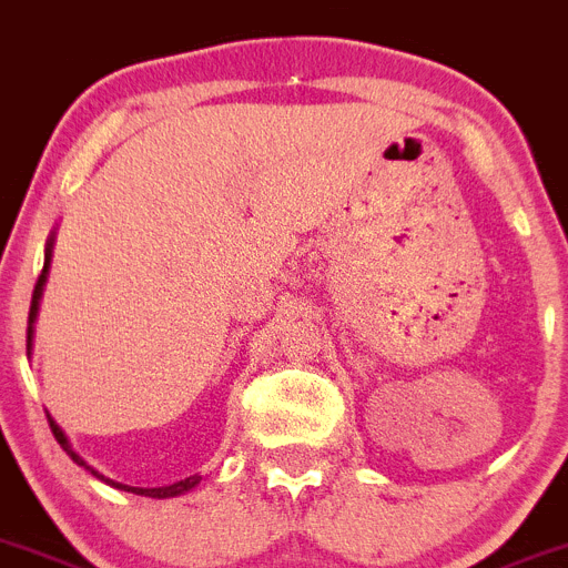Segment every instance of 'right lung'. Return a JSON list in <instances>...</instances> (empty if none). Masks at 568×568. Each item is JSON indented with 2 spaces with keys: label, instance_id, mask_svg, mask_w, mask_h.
I'll return each instance as SVG.
<instances>
[{
  "label": "right lung",
  "instance_id": "add662e5",
  "mask_svg": "<svg viewBox=\"0 0 568 568\" xmlns=\"http://www.w3.org/2000/svg\"><path fill=\"white\" fill-rule=\"evenodd\" d=\"M50 256H52V242L50 245H47V256H44V270H41V275H38V281H36V290H32V301H30V317H27V348H30V337H32V321H36V312H38V298H41V290H44V281H47V267H50ZM47 420H50V429H52V435H55V440L61 443V449L67 452L69 457H72L74 463H78V466H83L85 471H91L94 474L97 479H102V483H108V485H113V488H122V490H131V494H139V496H153V499H170V496H178V494H183V490H189V488H194V485L200 483L197 477H189V479H181V483H175V485H166V488H131V485H122V483H113V479H105L102 477L100 471H94V468L89 466V463L83 460V457L78 455V452L72 449V443L67 440V435H63V429L61 426L55 424V420H52V415H47Z\"/></svg>",
  "mask_w": 568,
  "mask_h": 568
}]
</instances>
